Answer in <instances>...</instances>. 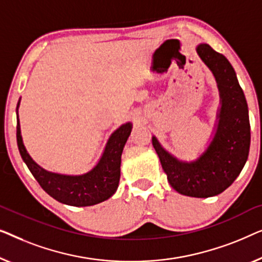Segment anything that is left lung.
Listing matches in <instances>:
<instances>
[{
  "mask_svg": "<svg viewBox=\"0 0 262 262\" xmlns=\"http://www.w3.org/2000/svg\"><path fill=\"white\" fill-rule=\"evenodd\" d=\"M196 50L212 72L220 91L215 135L208 148L193 161L178 160L156 136L152 143L169 185L177 192L208 198L222 193L241 173L249 154L250 124L245 94L228 59L208 43H201Z\"/></svg>",
  "mask_w": 262,
  "mask_h": 262,
  "instance_id": "obj_1",
  "label": "left lung"
}]
</instances>
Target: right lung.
Instances as JSON below:
<instances>
[{"label": "right lung", "instance_id": "right-lung-1", "mask_svg": "<svg viewBox=\"0 0 262 262\" xmlns=\"http://www.w3.org/2000/svg\"><path fill=\"white\" fill-rule=\"evenodd\" d=\"M19 105L20 99L16 106V140L21 158L36 182L51 197L62 204L90 206L106 201L116 192L120 182L121 156L130 135V122L120 126L110 135L101 159L91 171L79 176L59 174L40 167L28 154L21 136Z\"/></svg>", "mask_w": 262, "mask_h": 262}]
</instances>
